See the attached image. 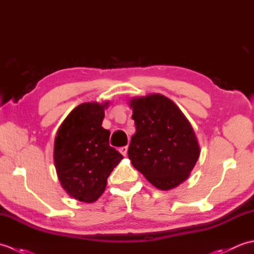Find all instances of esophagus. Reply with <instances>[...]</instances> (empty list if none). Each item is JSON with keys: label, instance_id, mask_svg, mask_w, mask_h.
<instances>
[{"label": "esophagus", "instance_id": "34e87169", "mask_svg": "<svg viewBox=\"0 0 254 254\" xmlns=\"http://www.w3.org/2000/svg\"><path fill=\"white\" fill-rule=\"evenodd\" d=\"M119 152H120L123 156H127V146L120 147V148H119Z\"/></svg>", "mask_w": 254, "mask_h": 254}]
</instances>
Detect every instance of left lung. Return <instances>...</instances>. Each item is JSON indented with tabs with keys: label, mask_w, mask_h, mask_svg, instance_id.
<instances>
[{
	"label": "left lung",
	"mask_w": 254,
	"mask_h": 254,
	"mask_svg": "<svg viewBox=\"0 0 254 254\" xmlns=\"http://www.w3.org/2000/svg\"><path fill=\"white\" fill-rule=\"evenodd\" d=\"M136 132L127 156L134 168L159 190L185 182L199 156L191 123L174 101L160 94L130 100Z\"/></svg>",
	"instance_id": "obj_1"
}]
</instances>
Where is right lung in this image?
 I'll return each instance as SVG.
<instances>
[{"instance_id":"obj_1","label":"right lung","mask_w":254,"mask_h":254,"mask_svg":"<svg viewBox=\"0 0 254 254\" xmlns=\"http://www.w3.org/2000/svg\"><path fill=\"white\" fill-rule=\"evenodd\" d=\"M102 104L85 102L69 112L59 127L53 158L59 180L69 196L85 203L97 201L107 179L123 156L109 145V130L101 127Z\"/></svg>"}]
</instances>
